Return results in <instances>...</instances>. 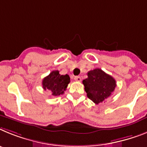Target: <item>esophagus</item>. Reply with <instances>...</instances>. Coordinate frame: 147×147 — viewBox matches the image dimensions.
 I'll return each instance as SVG.
<instances>
[{"label":"esophagus","instance_id":"esophagus-1","mask_svg":"<svg viewBox=\"0 0 147 147\" xmlns=\"http://www.w3.org/2000/svg\"><path fill=\"white\" fill-rule=\"evenodd\" d=\"M75 80L78 82H81V78L80 76H75Z\"/></svg>","mask_w":147,"mask_h":147}]
</instances>
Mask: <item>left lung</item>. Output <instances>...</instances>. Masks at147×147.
<instances>
[{"instance_id":"1","label":"left lung","mask_w":147,"mask_h":147,"mask_svg":"<svg viewBox=\"0 0 147 147\" xmlns=\"http://www.w3.org/2000/svg\"><path fill=\"white\" fill-rule=\"evenodd\" d=\"M88 78L83 81L88 98L95 104L109 98L116 87V81L111 75L100 69H95L87 73Z\"/></svg>"}]
</instances>
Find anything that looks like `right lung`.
<instances>
[{
  "instance_id": "obj_1",
  "label": "right lung",
  "mask_w": 147,
  "mask_h": 147,
  "mask_svg": "<svg viewBox=\"0 0 147 147\" xmlns=\"http://www.w3.org/2000/svg\"><path fill=\"white\" fill-rule=\"evenodd\" d=\"M70 82L68 75H60L59 71L54 70L43 79L42 85L43 89H48L52 95L58 96L63 94Z\"/></svg>"
}]
</instances>
